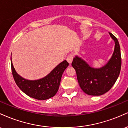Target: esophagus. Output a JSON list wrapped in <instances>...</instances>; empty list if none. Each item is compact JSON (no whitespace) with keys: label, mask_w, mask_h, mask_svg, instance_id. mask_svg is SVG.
Masks as SVG:
<instances>
[{"label":"esophagus","mask_w":128,"mask_h":128,"mask_svg":"<svg viewBox=\"0 0 128 128\" xmlns=\"http://www.w3.org/2000/svg\"><path fill=\"white\" fill-rule=\"evenodd\" d=\"M73 55L72 54H70V55H69L67 57V61H68L69 64H71L73 61Z\"/></svg>","instance_id":"esophagus-1"}]
</instances>
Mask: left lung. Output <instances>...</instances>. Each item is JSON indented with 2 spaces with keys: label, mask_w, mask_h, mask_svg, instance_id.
I'll return each instance as SVG.
<instances>
[{
  "label": "left lung",
  "mask_w": 128,
  "mask_h": 128,
  "mask_svg": "<svg viewBox=\"0 0 128 128\" xmlns=\"http://www.w3.org/2000/svg\"><path fill=\"white\" fill-rule=\"evenodd\" d=\"M109 34L115 42V48L106 65L99 68H92L78 56L72 63L76 70L79 86L84 92L91 96H100L108 92L119 76L122 66L120 45L117 38Z\"/></svg>",
  "instance_id": "1"
}]
</instances>
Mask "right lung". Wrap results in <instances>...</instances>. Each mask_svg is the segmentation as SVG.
Returning <instances> with one entry per match:
<instances>
[{
  "label": "right lung",
  "instance_id": "add662e5",
  "mask_svg": "<svg viewBox=\"0 0 128 128\" xmlns=\"http://www.w3.org/2000/svg\"><path fill=\"white\" fill-rule=\"evenodd\" d=\"M11 70L16 84L28 96L37 100H46L52 98L59 89L62 73L69 64L66 60L58 64L43 78L38 80H27L16 72L11 58Z\"/></svg>",
  "mask_w": 128,
  "mask_h": 128
}]
</instances>
